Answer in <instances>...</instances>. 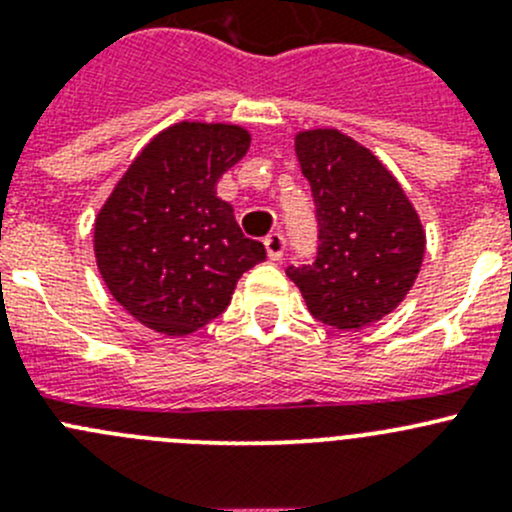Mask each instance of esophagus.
Here are the masks:
<instances>
[{
	"label": "esophagus",
	"mask_w": 512,
	"mask_h": 512,
	"mask_svg": "<svg viewBox=\"0 0 512 512\" xmlns=\"http://www.w3.org/2000/svg\"><path fill=\"white\" fill-rule=\"evenodd\" d=\"M265 250L267 255H270V260H282V255H285V237H282L280 232H270V235L265 237Z\"/></svg>",
	"instance_id": "obj_1"
}]
</instances>
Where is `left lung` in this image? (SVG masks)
Segmentation results:
<instances>
[{"mask_svg":"<svg viewBox=\"0 0 512 512\" xmlns=\"http://www.w3.org/2000/svg\"><path fill=\"white\" fill-rule=\"evenodd\" d=\"M294 153L317 203L319 252L287 277L319 322L369 327L414 287L426 255L421 218L394 173L339 128L297 131Z\"/></svg>","mask_w":512,"mask_h":512,"instance_id":"1","label":"left lung"}]
</instances>
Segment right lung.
<instances>
[{"mask_svg":"<svg viewBox=\"0 0 512 512\" xmlns=\"http://www.w3.org/2000/svg\"><path fill=\"white\" fill-rule=\"evenodd\" d=\"M250 141L237 123H173L143 146L98 210L96 267L143 327L193 334L225 312L242 272L267 257L215 190Z\"/></svg>","mask_w":512,"mask_h":512,"instance_id":"1","label":"right lung"}]
</instances>
